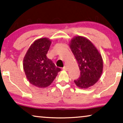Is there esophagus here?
Returning a JSON list of instances; mask_svg holds the SVG:
<instances>
[{
	"mask_svg": "<svg viewBox=\"0 0 123 123\" xmlns=\"http://www.w3.org/2000/svg\"><path fill=\"white\" fill-rule=\"evenodd\" d=\"M62 69H63V70H65V71H67V67L66 66H65L62 68Z\"/></svg>",
	"mask_w": 123,
	"mask_h": 123,
	"instance_id": "esophagus-1",
	"label": "esophagus"
}]
</instances>
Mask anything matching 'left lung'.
I'll use <instances>...</instances> for the list:
<instances>
[{
	"mask_svg": "<svg viewBox=\"0 0 123 123\" xmlns=\"http://www.w3.org/2000/svg\"><path fill=\"white\" fill-rule=\"evenodd\" d=\"M69 46L80 71V77L74 83L78 87L88 88L98 81L102 73L101 55L89 40L82 36L73 38Z\"/></svg>",
	"mask_w": 123,
	"mask_h": 123,
	"instance_id": "8db88e82",
	"label": "left lung"
}]
</instances>
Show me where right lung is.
I'll return each mask as SVG.
<instances>
[{"mask_svg":"<svg viewBox=\"0 0 123 123\" xmlns=\"http://www.w3.org/2000/svg\"><path fill=\"white\" fill-rule=\"evenodd\" d=\"M51 42L47 38L36 40L30 46L23 60V67L27 79L36 87L50 86L61 71L47 57Z\"/></svg>","mask_w":123,"mask_h":123,"instance_id":"1","label":"right lung"}]
</instances>
